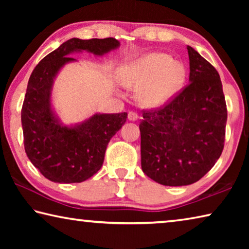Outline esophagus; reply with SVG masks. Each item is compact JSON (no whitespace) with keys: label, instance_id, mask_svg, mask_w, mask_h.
I'll list each match as a JSON object with an SVG mask.
<instances>
[{"label":"esophagus","instance_id":"esophagus-1","mask_svg":"<svg viewBox=\"0 0 249 249\" xmlns=\"http://www.w3.org/2000/svg\"><path fill=\"white\" fill-rule=\"evenodd\" d=\"M127 117H128V120H129V121H132V122H135V121H137V120H138V115H137V113H135V112H128V115H127Z\"/></svg>","mask_w":249,"mask_h":249}]
</instances>
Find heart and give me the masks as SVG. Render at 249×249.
<instances>
[{"mask_svg": "<svg viewBox=\"0 0 249 249\" xmlns=\"http://www.w3.org/2000/svg\"><path fill=\"white\" fill-rule=\"evenodd\" d=\"M185 78L179 61L163 53H147L122 66L117 80L124 88L137 90V102L147 108L159 107L171 100Z\"/></svg>", "mask_w": 249, "mask_h": 249, "instance_id": "1", "label": "heart"}]
</instances>
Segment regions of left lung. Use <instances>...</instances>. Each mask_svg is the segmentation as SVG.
Instances as JSON below:
<instances>
[{
	"instance_id": "left-lung-1",
	"label": "left lung",
	"mask_w": 249,
	"mask_h": 249,
	"mask_svg": "<svg viewBox=\"0 0 249 249\" xmlns=\"http://www.w3.org/2000/svg\"><path fill=\"white\" fill-rule=\"evenodd\" d=\"M189 84L166 107L144 111L140 124L142 169L156 182H196L222 154L227 109L220 74L190 46Z\"/></svg>"
}]
</instances>
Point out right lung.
Listing matches in <instances>:
<instances>
[{
  "label": "right lung",
  "mask_w": 249,
  "mask_h": 249,
  "mask_svg": "<svg viewBox=\"0 0 249 249\" xmlns=\"http://www.w3.org/2000/svg\"><path fill=\"white\" fill-rule=\"evenodd\" d=\"M120 45L115 38H71L47 54L29 77L22 108L25 151L53 182H82L95 175L109 141L127 119L125 112L94 113L79 123L64 124L53 105L54 80L66 65L77 61L70 54L87 52L102 57Z\"/></svg>",
  "instance_id": "add662e5"
}]
</instances>
